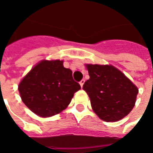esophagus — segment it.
<instances>
[{
    "mask_svg": "<svg viewBox=\"0 0 153 153\" xmlns=\"http://www.w3.org/2000/svg\"><path fill=\"white\" fill-rule=\"evenodd\" d=\"M84 82H85V80H84V79H82V80H81V81H80V82H79L80 86L83 87V83H84Z\"/></svg>",
    "mask_w": 153,
    "mask_h": 153,
    "instance_id": "obj_1",
    "label": "esophagus"
}]
</instances>
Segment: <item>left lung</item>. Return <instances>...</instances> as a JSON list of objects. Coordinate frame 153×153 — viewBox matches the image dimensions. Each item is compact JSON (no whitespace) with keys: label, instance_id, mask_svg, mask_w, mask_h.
Returning a JSON list of instances; mask_svg holds the SVG:
<instances>
[{"label":"left lung","instance_id":"obj_1","mask_svg":"<svg viewBox=\"0 0 153 153\" xmlns=\"http://www.w3.org/2000/svg\"><path fill=\"white\" fill-rule=\"evenodd\" d=\"M89 79L83 89L93 110L106 122L118 121L134 106L138 89L121 71L112 65H87Z\"/></svg>","mask_w":153,"mask_h":153}]
</instances>
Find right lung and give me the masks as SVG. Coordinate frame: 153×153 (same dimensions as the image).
I'll return each instance as SVG.
<instances>
[{"instance_id": "add662e5", "label": "right lung", "mask_w": 153, "mask_h": 153, "mask_svg": "<svg viewBox=\"0 0 153 153\" xmlns=\"http://www.w3.org/2000/svg\"><path fill=\"white\" fill-rule=\"evenodd\" d=\"M80 88L79 83L73 79L72 71L60 60L41 61L19 84L23 102L42 117L61 112Z\"/></svg>"}]
</instances>
